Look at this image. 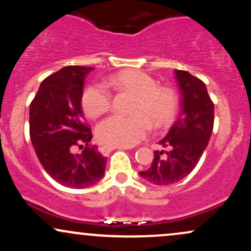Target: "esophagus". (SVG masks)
I'll use <instances>...</instances> for the list:
<instances>
[{
    "mask_svg": "<svg viewBox=\"0 0 251 251\" xmlns=\"http://www.w3.org/2000/svg\"><path fill=\"white\" fill-rule=\"evenodd\" d=\"M127 150L128 148H126V146H114V145H103L100 148V152H101L102 154L107 155L109 152L113 151V150Z\"/></svg>",
    "mask_w": 251,
    "mask_h": 251,
    "instance_id": "obj_1",
    "label": "esophagus"
}]
</instances>
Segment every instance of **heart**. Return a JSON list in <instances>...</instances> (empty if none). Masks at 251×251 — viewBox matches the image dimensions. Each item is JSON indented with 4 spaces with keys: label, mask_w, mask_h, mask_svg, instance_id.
Listing matches in <instances>:
<instances>
[{
    "label": "heart",
    "mask_w": 251,
    "mask_h": 251,
    "mask_svg": "<svg viewBox=\"0 0 251 251\" xmlns=\"http://www.w3.org/2000/svg\"><path fill=\"white\" fill-rule=\"evenodd\" d=\"M107 83L119 91L134 94L132 116H111L97 127V135L102 143L114 146H132L149 134L152 125L162 128L172 123L177 111L175 92L158 86L152 76L142 71L127 70L111 76ZM112 94L101 83H89L81 96V106L86 116H102L111 108Z\"/></svg>",
    "instance_id": "heart-1"
}]
</instances>
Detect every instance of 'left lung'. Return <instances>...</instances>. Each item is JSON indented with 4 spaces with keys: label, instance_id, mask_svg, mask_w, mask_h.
Wrapping results in <instances>:
<instances>
[{
    "label": "left lung",
    "instance_id": "1",
    "mask_svg": "<svg viewBox=\"0 0 251 251\" xmlns=\"http://www.w3.org/2000/svg\"><path fill=\"white\" fill-rule=\"evenodd\" d=\"M181 91L180 116L159 144L168 151H154L151 166L140 171L153 185H170L191 174L208 146L214 128V102L205 83L186 71L176 70Z\"/></svg>",
    "mask_w": 251,
    "mask_h": 251
}]
</instances>
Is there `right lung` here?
I'll return each mask as SVG.
<instances>
[{"instance_id": "1", "label": "right lung", "mask_w": 251, "mask_h": 251, "mask_svg": "<svg viewBox=\"0 0 251 251\" xmlns=\"http://www.w3.org/2000/svg\"><path fill=\"white\" fill-rule=\"evenodd\" d=\"M93 68L67 66L47 76L29 107V134L45 171L63 186L83 189L103 177L107 158L89 146L92 132L83 122L81 96ZM86 148L73 155L74 146Z\"/></svg>"}]
</instances>
